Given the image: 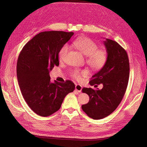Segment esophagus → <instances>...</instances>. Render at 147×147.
Instances as JSON below:
<instances>
[{"label":"esophagus","instance_id":"1","mask_svg":"<svg viewBox=\"0 0 147 147\" xmlns=\"http://www.w3.org/2000/svg\"><path fill=\"white\" fill-rule=\"evenodd\" d=\"M82 86L79 84H76V90L78 92H81Z\"/></svg>","mask_w":147,"mask_h":147}]
</instances>
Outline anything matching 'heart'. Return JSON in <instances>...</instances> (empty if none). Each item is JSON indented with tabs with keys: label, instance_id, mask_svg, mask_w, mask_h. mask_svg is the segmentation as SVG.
Masks as SVG:
<instances>
[{
	"label": "heart",
	"instance_id": "b5f03b06",
	"mask_svg": "<svg viewBox=\"0 0 147 147\" xmlns=\"http://www.w3.org/2000/svg\"><path fill=\"white\" fill-rule=\"evenodd\" d=\"M73 44L86 55V63L92 69L99 70L105 65L107 61V53L104 49H98V46L94 40L88 37H82L74 41ZM69 50V46L67 44L62 46L58 53L60 61L64 60ZM87 74L86 69H74L70 72L72 78L77 80H80L82 76Z\"/></svg>",
	"mask_w": 147,
	"mask_h": 147
}]
</instances>
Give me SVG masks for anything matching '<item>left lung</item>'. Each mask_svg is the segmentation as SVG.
<instances>
[{
  "label": "left lung",
  "mask_w": 147,
  "mask_h": 147,
  "mask_svg": "<svg viewBox=\"0 0 147 147\" xmlns=\"http://www.w3.org/2000/svg\"><path fill=\"white\" fill-rule=\"evenodd\" d=\"M107 52L105 65L92 77L89 83L102 89H82L89 96L88 104L82 105L83 111L95 120L102 119L117 109L125 95L129 78V62L127 53L116 42L106 38L104 42Z\"/></svg>",
  "instance_id": "obj_1"
}]
</instances>
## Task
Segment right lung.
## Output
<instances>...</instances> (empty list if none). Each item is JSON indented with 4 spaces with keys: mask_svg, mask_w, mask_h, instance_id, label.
<instances>
[{
    "mask_svg": "<svg viewBox=\"0 0 147 147\" xmlns=\"http://www.w3.org/2000/svg\"><path fill=\"white\" fill-rule=\"evenodd\" d=\"M74 34L62 31L43 32L28 42L19 55L17 74L26 102L35 113L47 117L57 111L65 96L75 89L71 80L51 81L49 72L59 65L58 53Z\"/></svg>",
    "mask_w": 147,
    "mask_h": 147,
    "instance_id": "obj_1",
    "label": "right lung"
}]
</instances>
